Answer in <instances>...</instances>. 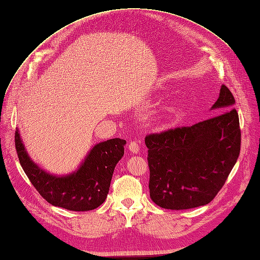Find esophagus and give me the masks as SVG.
Returning <instances> with one entry per match:
<instances>
[{"label":"esophagus","instance_id":"esophagus-1","mask_svg":"<svg viewBox=\"0 0 260 260\" xmlns=\"http://www.w3.org/2000/svg\"><path fill=\"white\" fill-rule=\"evenodd\" d=\"M128 149L134 154H138L140 151V146L136 141H131L128 144Z\"/></svg>","mask_w":260,"mask_h":260}]
</instances>
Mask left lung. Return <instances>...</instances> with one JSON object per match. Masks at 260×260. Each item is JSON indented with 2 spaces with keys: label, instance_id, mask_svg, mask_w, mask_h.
<instances>
[{
  "label": "left lung",
  "instance_id": "1",
  "mask_svg": "<svg viewBox=\"0 0 260 260\" xmlns=\"http://www.w3.org/2000/svg\"><path fill=\"white\" fill-rule=\"evenodd\" d=\"M235 99L225 85L211 109L216 115L192 126L145 137L149 195L160 208L187 210L210 203L223 186L240 153Z\"/></svg>",
  "mask_w": 260,
  "mask_h": 260
}]
</instances>
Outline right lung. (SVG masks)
<instances>
[{
  "label": "right lung",
  "instance_id": "add662e5",
  "mask_svg": "<svg viewBox=\"0 0 260 260\" xmlns=\"http://www.w3.org/2000/svg\"><path fill=\"white\" fill-rule=\"evenodd\" d=\"M15 142L21 167L40 195L54 207L76 212L94 210L105 201L126 143L115 138L95 144L75 172L61 176L46 172L31 160L18 128Z\"/></svg>",
  "mask_w": 260,
  "mask_h": 260
}]
</instances>
